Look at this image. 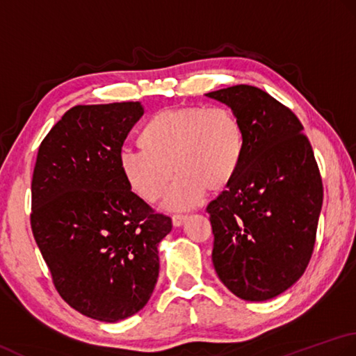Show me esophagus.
Wrapping results in <instances>:
<instances>
[{
	"mask_svg": "<svg viewBox=\"0 0 356 356\" xmlns=\"http://www.w3.org/2000/svg\"><path fill=\"white\" fill-rule=\"evenodd\" d=\"M187 218H188V215H186V213H173L172 215V221L175 226H181V224H183Z\"/></svg>",
	"mask_w": 356,
	"mask_h": 356,
	"instance_id": "esophagus-1",
	"label": "esophagus"
}]
</instances>
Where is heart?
I'll use <instances>...</instances> for the list:
<instances>
[{
  "mask_svg": "<svg viewBox=\"0 0 356 356\" xmlns=\"http://www.w3.org/2000/svg\"><path fill=\"white\" fill-rule=\"evenodd\" d=\"M143 149L124 147L120 168L132 191L156 201L168 191L174 168L178 179L168 204L187 207L204 191L230 184L241 165L245 135L241 121L227 107L184 106L163 108L144 126Z\"/></svg>",
  "mask_w": 356,
  "mask_h": 356,
  "instance_id": "1",
  "label": "heart"
}]
</instances>
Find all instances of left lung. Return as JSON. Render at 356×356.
I'll return each instance as SVG.
<instances>
[{"instance_id": "left-lung-1", "label": "left lung", "mask_w": 356, "mask_h": 356, "mask_svg": "<svg viewBox=\"0 0 356 356\" xmlns=\"http://www.w3.org/2000/svg\"><path fill=\"white\" fill-rule=\"evenodd\" d=\"M206 97L227 104L245 135L235 178L206 207L215 270L238 298L270 300L307 269L323 206L321 173L301 121L267 92L239 84Z\"/></svg>"}]
</instances>
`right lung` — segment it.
<instances>
[{"label": "right lung", "instance_id": "obj_1", "mask_svg": "<svg viewBox=\"0 0 356 356\" xmlns=\"http://www.w3.org/2000/svg\"><path fill=\"white\" fill-rule=\"evenodd\" d=\"M140 103L75 106L41 141L32 177L31 226L70 307L117 323L146 306L154 292L158 244L172 230L132 192L120 154Z\"/></svg>", "mask_w": 356, "mask_h": 356}]
</instances>
